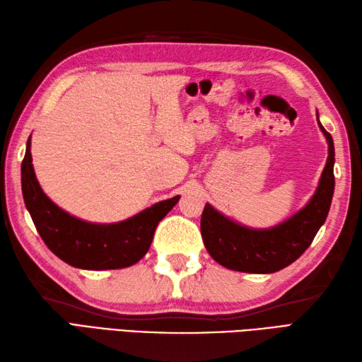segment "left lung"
<instances>
[{
  "instance_id": "1",
  "label": "left lung",
  "mask_w": 362,
  "mask_h": 362,
  "mask_svg": "<svg viewBox=\"0 0 362 362\" xmlns=\"http://www.w3.org/2000/svg\"><path fill=\"white\" fill-rule=\"evenodd\" d=\"M317 122L328 143L327 165L319 187L302 210L281 224L257 230L244 227L205 205L201 233L206 250L221 266L238 272L272 274L289 266L310 247L328 216L334 193V144L324 126Z\"/></svg>"
}]
</instances>
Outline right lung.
I'll return each instance as SVG.
<instances>
[{"label": "right lung", "mask_w": 362, "mask_h": 362, "mask_svg": "<svg viewBox=\"0 0 362 362\" xmlns=\"http://www.w3.org/2000/svg\"><path fill=\"white\" fill-rule=\"evenodd\" d=\"M26 209L48 249L70 266L88 271L122 269L138 263L149 250L158 222L180 196L166 199L115 224H91L59 209L38 185L30 156V136L21 163Z\"/></svg>", "instance_id": "1"}]
</instances>
